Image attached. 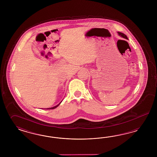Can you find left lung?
<instances>
[{
  "instance_id": "8db88e82",
  "label": "left lung",
  "mask_w": 157,
  "mask_h": 157,
  "mask_svg": "<svg viewBox=\"0 0 157 157\" xmlns=\"http://www.w3.org/2000/svg\"><path fill=\"white\" fill-rule=\"evenodd\" d=\"M118 33H119V35H120L121 37H122L123 38H125V39H128L127 36L125 34H124L123 33H121V32H118Z\"/></svg>"
}]
</instances>
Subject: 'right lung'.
Masks as SVG:
<instances>
[{
  "instance_id": "1",
  "label": "right lung",
  "mask_w": 157,
  "mask_h": 157,
  "mask_svg": "<svg viewBox=\"0 0 157 157\" xmlns=\"http://www.w3.org/2000/svg\"><path fill=\"white\" fill-rule=\"evenodd\" d=\"M61 103V102H60ZM60 104H59L57 105H56V106H54V107H52V108H48V109H55V108H57V106L60 105Z\"/></svg>"
}]
</instances>
